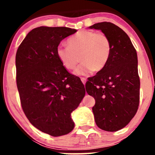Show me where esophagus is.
<instances>
[{"mask_svg":"<svg viewBox=\"0 0 155 155\" xmlns=\"http://www.w3.org/2000/svg\"><path fill=\"white\" fill-rule=\"evenodd\" d=\"M81 81H82V83L84 84H85V83H86V81H87V79H86V78H84V77H81Z\"/></svg>","mask_w":155,"mask_h":155,"instance_id":"1","label":"esophagus"}]
</instances>
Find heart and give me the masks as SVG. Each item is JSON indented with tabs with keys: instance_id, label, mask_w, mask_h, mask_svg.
Instances as JSON below:
<instances>
[{
	"instance_id": "obj_1",
	"label": "heart",
	"mask_w": 155,
	"mask_h": 155,
	"mask_svg": "<svg viewBox=\"0 0 155 155\" xmlns=\"http://www.w3.org/2000/svg\"><path fill=\"white\" fill-rule=\"evenodd\" d=\"M68 46L59 44L56 54L58 59L68 70L76 68V75H87L92 71L99 72L104 68L111 54V42L104 33L92 31H80L68 40Z\"/></svg>"
}]
</instances>
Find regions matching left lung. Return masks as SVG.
Here are the masks:
<instances>
[{"instance_id": "obj_1", "label": "left lung", "mask_w": 155, "mask_h": 155, "mask_svg": "<svg viewBox=\"0 0 155 155\" xmlns=\"http://www.w3.org/2000/svg\"><path fill=\"white\" fill-rule=\"evenodd\" d=\"M90 28L101 30L107 35L111 49L106 66L89 78L85 88L95 100L92 112L97 127L114 132L130 122L139 105L136 50L125 32L113 23L99 22Z\"/></svg>"}]
</instances>
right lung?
Returning a JSON list of instances; mask_svg holds the SVG:
<instances>
[{
  "instance_id": "1",
  "label": "right lung",
  "mask_w": 155,
  "mask_h": 155,
  "mask_svg": "<svg viewBox=\"0 0 155 155\" xmlns=\"http://www.w3.org/2000/svg\"><path fill=\"white\" fill-rule=\"evenodd\" d=\"M76 32L65 27L34 28L16 54V79L23 111L35 127L54 137L72 131L71 114L85 95L83 84L68 71L56 54L60 41Z\"/></svg>"
}]
</instances>
